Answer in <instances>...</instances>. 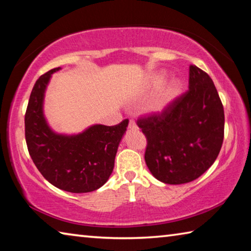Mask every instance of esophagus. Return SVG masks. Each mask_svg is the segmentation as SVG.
Masks as SVG:
<instances>
[{
  "label": "esophagus",
  "instance_id": "34e87169",
  "mask_svg": "<svg viewBox=\"0 0 251 251\" xmlns=\"http://www.w3.org/2000/svg\"><path fill=\"white\" fill-rule=\"evenodd\" d=\"M136 127H137V125H136V123L133 120H130L129 121V124H128V128L129 129H135Z\"/></svg>",
  "mask_w": 251,
  "mask_h": 251
}]
</instances>
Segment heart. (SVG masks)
<instances>
[{"label":"heart","instance_id":"obj_1","mask_svg":"<svg viewBox=\"0 0 251 251\" xmlns=\"http://www.w3.org/2000/svg\"><path fill=\"white\" fill-rule=\"evenodd\" d=\"M165 79V76L163 74L156 75L151 79V84L154 87H158L163 84ZM181 90V83L178 79H172L168 83H165L164 85L158 88L156 94L151 97L150 103L147 105V112L152 115H159V114L164 113L176 97L179 95Z\"/></svg>","mask_w":251,"mask_h":251}]
</instances>
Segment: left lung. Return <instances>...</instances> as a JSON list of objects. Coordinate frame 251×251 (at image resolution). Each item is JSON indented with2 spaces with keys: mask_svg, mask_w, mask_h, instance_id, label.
Here are the masks:
<instances>
[{
  "mask_svg": "<svg viewBox=\"0 0 251 251\" xmlns=\"http://www.w3.org/2000/svg\"><path fill=\"white\" fill-rule=\"evenodd\" d=\"M147 138L145 161L156 179L180 185L201 176L217 158L225 114L209 75L189 66V90L159 115L138 120Z\"/></svg>",
  "mask_w": 251,
  "mask_h": 251,
  "instance_id": "obj_1",
  "label": "left lung"
}]
</instances>
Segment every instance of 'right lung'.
Here are the masks:
<instances>
[{"label":"right lung","instance_id":"right-lung-1","mask_svg":"<svg viewBox=\"0 0 251 251\" xmlns=\"http://www.w3.org/2000/svg\"><path fill=\"white\" fill-rule=\"evenodd\" d=\"M59 70L42 75L32 90L25 113L27 150L37 169L53 186L75 194L94 192L112 175L128 120L115 126L95 124L78 134L54 131L44 115V97L52 74Z\"/></svg>","mask_w":251,"mask_h":251}]
</instances>
